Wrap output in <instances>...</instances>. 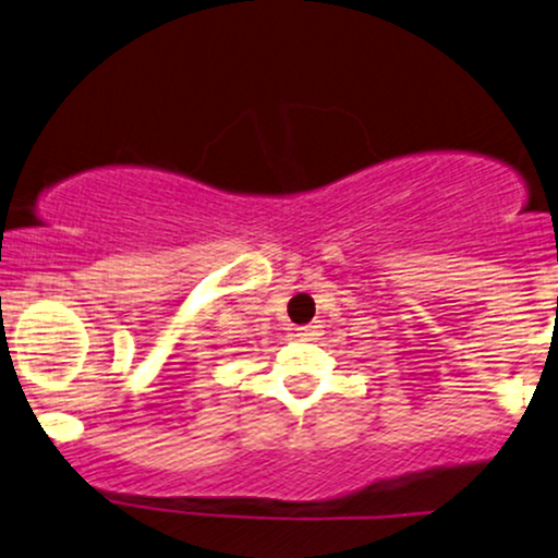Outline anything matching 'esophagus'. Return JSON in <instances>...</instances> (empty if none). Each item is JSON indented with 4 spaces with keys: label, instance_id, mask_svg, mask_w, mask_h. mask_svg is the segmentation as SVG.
I'll list each match as a JSON object with an SVG mask.
<instances>
[{
    "label": "esophagus",
    "instance_id": "1",
    "mask_svg": "<svg viewBox=\"0 0 558 558\" xmlns=\"http://www.w3.org/2000/svg\"><path fill=\"white\" fill-rule=\"evenodd\" d=\"M296 336L304 338V341H310V338L317 336V325H304V328H296Z\"/></svg>",
    "mask_w": 558,
    "mask_h": 558
}]
</instances>
